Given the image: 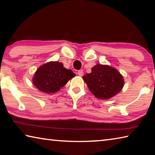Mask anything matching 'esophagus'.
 I'll use <instances>...</instances> for the list:
<instances>
[{
	"instance_id": "esophagus-1",
	"label": "esophagus",
	"mask_w": 155,
	"mask_h": 155,
	"mask_svg": "<svg viewBox=\"0 0 155 155\" xmlns=\"http://www.w3.org/2000/svg\"><path fill=\"white\" fill-rule=\"evenodd\" d=\"M78 74L80 76V77H82V76L83 75V72L82 71V70H78Z\"/></svg>"
}]
</instances>
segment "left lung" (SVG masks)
<instances>
[{"label":"left lung","mask_w":155,"mask_h":155,"mask_svg":"<svg viewBox=\"0 0 155 155\" xmlns=\"http://www.w3.org/2000/svg\"><path fill=\"white\" fill-rule=\"evenodd\" d=\"M89 90L96 98L109 99L120 92L124 86V79L116 69L109 65L97 64L91 72L83 77Z\"/></svg>","instance_id":"1"}]
</instances>
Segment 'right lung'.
<instances>
[{"label": "right lung", "mask_w": 155, "mask_h": 155, "mask_svg": "<svg viewBox=\"0 0 155 155\" xmlns=\"http://www.w3.org/2000/svg\"><path fill=\"white\" fill-rule=\"evenodd\" d=\"M75 76L71 70L65 68L61 63L51 61L38 68L33 77V83L41 91L48 94L54 93Z\"/></svg>", "instance_id": "obj_1"}]
</instances>
